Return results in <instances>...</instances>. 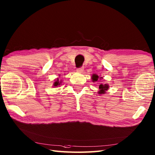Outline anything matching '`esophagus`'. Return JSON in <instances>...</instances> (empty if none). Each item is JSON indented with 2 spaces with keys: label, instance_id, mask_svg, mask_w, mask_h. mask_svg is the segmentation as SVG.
Listing matches in <instances>:
<instances>
[{
  "label": "esophagus",
  "instance_id": "obj_1",
  "mask_svg": "<svg viewBox=\"0 0 155 155\" xmlns=\"http://www.w3.org/2000/svg\"><path fill=\"white\" fill-rule=\"evenodd\" d=\"M83 70H84V67H80V68H78L77 69V71L78 72H81L83 71Z\"/></svg>",
  "mask_w": 155,
  "mask_h": 155
}]
</instances>
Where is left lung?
I'll use <instances>...</instances> for the list:
<instances>
[{
	"instance_id": "obj_1",
	"label": "left lung",
	"mask_w": 155,
	"mask_h": 155,
	"mask_svg": "<svg viewBox=\"0 0 155 155\" xmlns=\"http://www.w3.org/2000/svg\"><path fill=\"white\" fill-rule=\"evenodd\" d=\"M98 76L97 74H93V76H92V79H93V81H97L98 79ZM103 77H101L100 78H102ZM99 91H98V93L99 94H104L106 93V91L108 90V88H109V86L107 84H103L101 83L99 84Z\"/></svg>"
}]
</instances>
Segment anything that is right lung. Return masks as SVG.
<instances>
[{
	"mask_svg": "<svg viewBox=\"0 0 155 155\" xmlns=\"http://www.w3.org/2000/svg\"><path fill=\"white\" fill-rule=\"evenodd\" d=\"M61 81H59V79L57 78V79H56L55 82H54V84H53V86L54 87H58V86H59V85L61 84Z\"/></svg>",
	"mask_w": 155,
	"mask_h": 155,
	"instance_id": "right-lung-1",
	"label": "right lung"
}]
</instances>
